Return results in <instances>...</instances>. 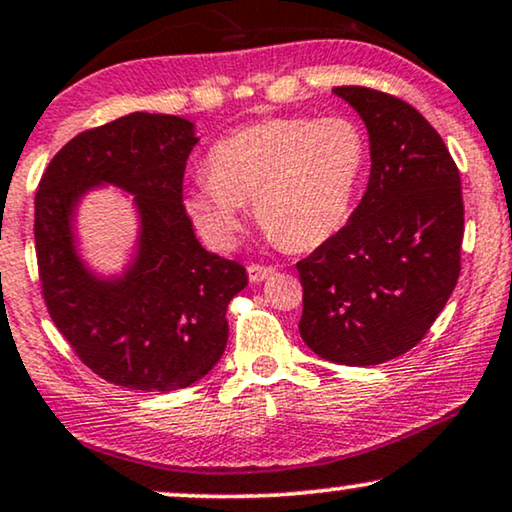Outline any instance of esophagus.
<instances>
[{"label": "esophagus", "instance_id": "34e87169", "mask_svg": "<svg viewBox=\"0 0 512 512\" xmlns=\"http://www.w3.org/2000/svg\"><path fill=\"white\" fill-rule=\"evenodd\" d=\"M271 274H276L274 267H262V264H250L248 267V278L250 283H262L267 281Z\"/></svg>", "mask_w": 512, "mask_h": 512}]
</instances>
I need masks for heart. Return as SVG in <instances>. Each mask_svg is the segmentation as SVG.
Segmentation results:
<instances>
[{"mask_svg": "<svg viewBox=\"0 0 512 512\" xmlns=\"http://www.w3.org/2000/svg\"><path fill=\"white\" fill-rule=\"evenodd\" d=\"M370 147L349 117H278L243 126L208 149V175L185 194L189 220L217 250L238 243L245 201L292 250L330 241L349 222Z\"/></svg>", "mask_w": 512, "mask_h": 512, "instance_id": "obj_1", "label": "heart"}]
</instances>
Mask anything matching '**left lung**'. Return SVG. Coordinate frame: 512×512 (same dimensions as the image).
I'll list each match as a JSON object with an SVG mask.
<instances>
[{"mask_svg":"<svg viewBox=\"0 0 512 512\" xmlns=\"http://www.w3.org/2000/svg\"><path fill=\"white\" fill-rule=\"evenodd\" d=\"M370 138V182L346 227L297 262L299 335L316 356L370 367L417 346L461 271V177L412 105L363 86L332 88Z\"/></svg>","mask_w":512,"mask_h":512,"instance_id":"8db88e82","label":"left lung"}]
</instances>
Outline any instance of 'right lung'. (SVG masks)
Masks as SVG:
<instances>
[{"mask_svg":"<svg viewBox=\"0 0 512 512\" xmlns=\"http://www.w3.org/2000/svg\"><path fill=\"white\" fill-rule=\"evenodd\" d=\"M199 138L173 114L133 112L79 133L46 168L34 196V245L53 323L84 365L131 391H177L220 363L224 313L248 285L238 262L194 234L182 177ZM105 186L132 201L136 238L114 272L78 245V210Z\"/></svg>","mask_w":512,"mask_h":512,"instance_id":"1","label":"right lung"}]
</instances>
